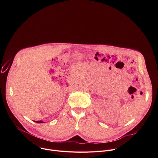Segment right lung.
<instances>
[{
    "label": "right lung",
    "instance_id": "1",
    "mask_svg": "<svg viewBox=\"0 0 158 158\" xmlns=\"http://www.w3.org/2000/svg\"><path fill=\"white\" fill-rule=\"evenodd\" d=\"M34 122H35V123H44V122H42V121H34Z\"/></svg>",
    "mask_w": 158,
    "mask_h": 158
}]
</instances>
